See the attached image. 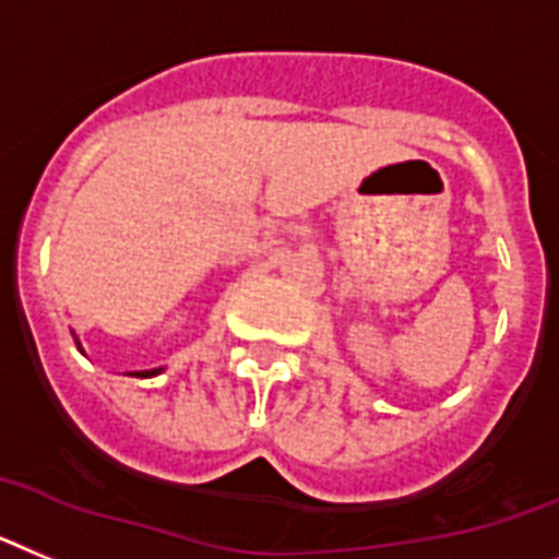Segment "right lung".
Returning <instances> with one entry per match:
<instances>
[{
	"label": "right lung",
	"instance_id": "obj_1",
	"mask_svg": "<svg viewBox=\"0 0 559 559\" xmlns=\"http://www.w3.org/2000/svg\"><path fill=\"white\" fill-rule=\"evenodd\" d=\"M72 337H75V346H78V352L84 354V346H81V340H78V334L72 332ZM157 373H163V368H148V371H132V377H157Z\"/></svg>",
	"mask_w": 559,
	"mask_h": 559
}]
</instances>
